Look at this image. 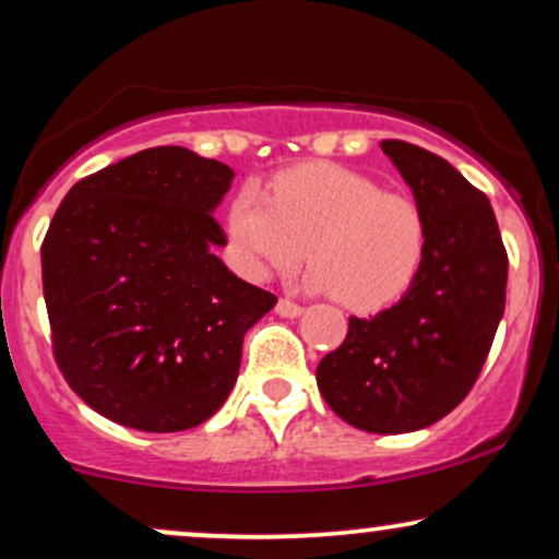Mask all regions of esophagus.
<instances>
[{"instance_id": "1", "label": "esophagus", "mask_w": 559, "mask_h": 559, "mask_svg": "<svg viewBox=\"0 0 559 559\" xmlns=\"http://www.w3.org/2000/svg\"><path fill=\"white\" fill-rule=\"evenodd\" d=\"M275 312H278L281 318H299V314L305 312V307L297 305V301H292V299H278V305H275Z\"/></svg>"}]
</instances>
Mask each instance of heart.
<instances>
[{"label":"heart","instance_id":"b5f03b06","mask_svg":"<svg viewBox=\"0 0 559 559\" xmlns=\"http://www.w3.org/2000/svg\"><path fill=\"white\" fill-rule=\"evenodd\" d=\"M228 252L245 275L286 271L312 258L305 281L335 292L356 312H378L412 288L427 252L419 205L367 174L338 164H301L275 174L267 194L245 187L226 215Z\"/></svg>","mask_w":559,"mask_h":559}]
</instances>
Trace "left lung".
Wrapping results in <instances>:
<instances>
[{"label":"left lung","mask_w":559,"mask_h":559,"mask_svg":"<svg viewBox=\"0 0 559 559\" xmlns=\"http://www.w3.org/2000/svg\"><path fill=\"white\" fill-rule=\"evenodd\" d=\"M427 224V252L399 305L348 333L318 365L328 406L356 429L435 425L479 378L506 312L508 252L487 194L425 147L382 140Z\"/></svg>","instance_id":"left-lung-1"}]
</instances>
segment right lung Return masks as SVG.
Returning <instances> with one entry per match:
<instances>
[{
  "instance_id": "1",
  "label": "right lung",
  "mask_w": 559,
  "mask_h": 559,
  "mask_svg": "<svg viewBox=\"0 0 559 559\" xmlns=\"http://www.w3.org/2000/svg\"><path fill=\"white\" fill-rule=\"evenodd\" d=\"M226 164L147 147L80 179L41 245L51 352L93 412L140 432H179L224 406L241 341L275 297L213 254Z\"/></svg>"
}]
</instances>
